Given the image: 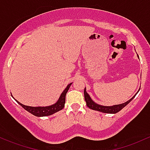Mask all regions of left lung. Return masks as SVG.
<instances>
[{"instance_id": "left-lung-1", "label": "left lung", "mask_w": 150, "mask_h": 150, "mask_svg": "<svg viewBox=\"0 0 150 150\" xmlns=\"http://www.w3.org/2000/svg\"><path fill=\"white\" fill-rule=\"evenodd\" d=\"M138 57H139V56H138ZM139 91H137V93ZM137 93L131 98V99H129L128 101H127L126 103H122V104L115 105H112V106H104V105H98L96 103H95V102L91 99V98H90V95H88V93H87L86 88H85V90H84V95H85V102H86L87 106H88L89 108H90L91 110H96V111L101 112L103 113H108V114H115V113L120 111V110L122 109V108H124L127 105H128L130 103L132 100H133V98L135 97Z\"/></svg>"}]
</instances>
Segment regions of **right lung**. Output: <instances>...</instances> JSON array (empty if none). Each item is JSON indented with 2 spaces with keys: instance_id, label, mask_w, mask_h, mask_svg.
<instances>
[{
  "instance_id": "1",
  "label": "right lung",
  "mask_w": 150,
  "mask_h": 150,
  "mask_svg": "<svg viewBox=\"0 0 150 150\" xmlns=\"http://www.w3.org/2000/svg\"><path fill=\"white\" fill-rule=\"evenodd\" d=\"M71 85L72 83H70L69 85H67L66 88H65V90H63V92L61 93L60 98H59V99L57 100L56 103H55V104L50 105V106L31 107V106H28V105H23L22 103H19V102L16 100V101L21 106H22L25 110H27L28 112L31 113V114L35 115L36 117L49 116V115L54 114V113L60 111V110L63 109L64 106H65V96H66V94Z\"/></svg>"
}]
</instances>
